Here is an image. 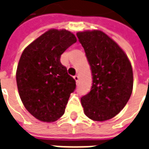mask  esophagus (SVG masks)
I'll return each instance as SVG.
<instances>
[{"label":"esophagus","instance_id":"esophagus-1","mask_svg":"<svg viewBox=\"0 0 149 149\" xmlns=\"http://www.w3.org/2000/svg\"><path fill=\"white\" fill-rule=\"evenodd\" d=\"M73 78H74V80L76 81V82L78 83V81H79V76H78V75H76V76L73 77Z\"/></svg>","mask_w":149,"mask_h":149}]
</instances>
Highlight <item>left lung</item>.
I'll return each mask as SVG.
<instances>
[{
  "label": "left lung",
  "instance_id": "obj_1",
  "mask_svg": "<svg viewBox=\"0 0 149 149\" xmlns=\"http://www.w3.org/2000/svg\"><path fill=\"white\" fill-rule=\"evenodd\" d=\"M90 65L93 85L81 97L84 114L96 121H104L120 112L131 97L133 73L125 52L100 30L77 33Z\"/></svg>",
  "mask_w": 149,
  "mask_h": 149
}]
</instances>
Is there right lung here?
<instances>
[{
    "mask_svg": "<svg viewBox=\"0 0 149 149\" xmlns=\"http://www.w3.org/2000/svg\"><path fill=\"white\" fill-rule=\"evenodd\" d=\"M77 42L71 32L50 29L25 48L17 69L21 101L35 118L56 120L65 113L76 81L61 63V56Z\"/></svg>",
    "mask_w": 149,
    "mask_h": 149,
    "instance_id": "1",
    "label": "right lung"
}]
</instances>
